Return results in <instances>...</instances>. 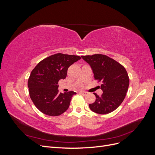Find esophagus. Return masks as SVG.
<instances>
[{
	"instance_id": "1",
	"label": "esophagus",
	"mask_w": 155,
	"mask_h": 155,
	"mask_svg": "<svg viewBox=\"0 0 155 155\" xmlns=\"http://www.w3.org/2000/svg\"><path fill=\"white\" fill-rule=\"evenodd\" d=\"M79 92H80V94H81L83 95V96H87L88 94V92H87L85 91H80Z\"/></svg>"
}]
</instances>
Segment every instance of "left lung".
<instances>
[{"mask_svg":"<svg viewBox=\"0 0 155 155\" xmlns=\"http://www.w3.org/2000/svg\"><path fill=\"white\" fill-rule=\"evenodd\" d=\"M81 58L91 66L94 79L102 82V95L99 97L94 94L96 101L89 104L91 110L100 114L114 111L123 102L128 91L129 79L125 68L105 55L94 54Z\"/></svg>","mask_w":155,"mask_h":155,"instance_id":"obj_1","label":"left lung"}]
</instances>
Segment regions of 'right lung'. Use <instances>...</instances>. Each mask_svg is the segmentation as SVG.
Wrapping results in <instances>:
<instances>
[{"mask_svg": "<svg viewBox=\"0 0 155 155\" xmlns=\"http://www.w3.org/2000/svg\"><path fill=\"white\" fill-rule=\"evenodd\" d=\"M81 58L78 55L56 54L42 60L32 70L28 81L31 100L43 113L59 116L69 107L76 93L59 92L58 82L67 75L68 67Z\"/></svg>", "mask_w": 155, "mask_h": 155, "instance_id": "obj_1", "label": "right lung"}]
</instances>
